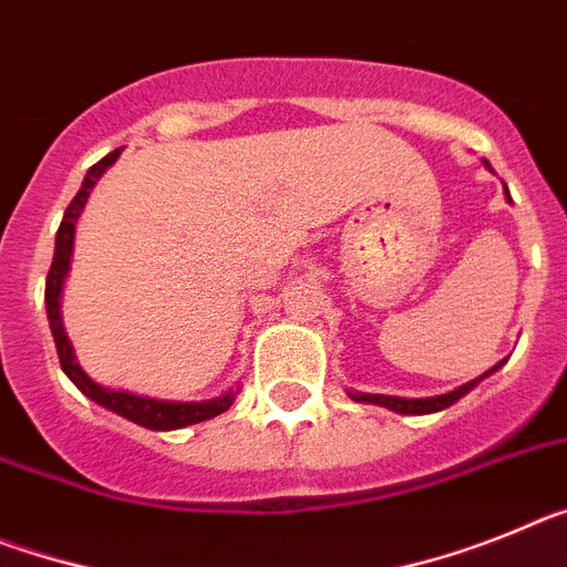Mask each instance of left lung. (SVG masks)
<instances>
[{"mask_svg": "<svg viewBox=\"0 0 567 567\" xmlns=\"http://www.w3.org/2000/svg\"><path fill=\"white\" fill-rule=\"evenodd\" d=\"M483 164L491 169V164L485 162V158H483ZM505 198H508V202H511L508 189H505ZM503 363H505V360H499L497 365H491L488 372L480 374V378H474V380H468V383L457 385L454 392L434 394V398H394V394H365V392H346V394H349V398H352L354 403L383 405V409H392V412H398V414H434V412H443V409H449V405H454L460 398H465V394H468L471 389H474V385L480 383V380H485V378H488V374L497 372V369Z\"/></svg>", "mask_w": 567, "mask_h": 567, "instance_id": "obj_1", "label": "left lung"}]
</instances>
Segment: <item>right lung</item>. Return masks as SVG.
<instances>
[{
	"instance_id": "1",
	"label": "right lung",
	"mask_w": 567,
	"mask_h": 567,
	"mask_svg": "<svg viewBox=\"0 0 567 567\" xmlns=\"http://www.w3.org/2000/svg\"><path fill=\"white\" fill-rule=\"evenodd\" d=\"M122 155V150H113L110 155H104L102 162L93 164L84 175L82 189L76 193V198L70 202V207L64 209V218L59 224L56 233V252H53V264H50L48 284H44V307H48V323L53 340H56L59 363H62V372L68 374L70 383L76 385L84 398H90L93 403H99L107 412L118 414V417L130 420L135 425H144V429H153V432H175V429H184V425L204 423L209 417H218L233 405L235 394L240 392V385L229 389V392L218 394V398L209 400H158L147 398V394H135L127 389H110V385L96 383L79 365L76 352H73V343H70L68 332H64L62 323V289L64 280L70 272V258H73V240H76V221L82 215L84 204H87L90 193L96 187V182L107 173L115 164V158Z\"/></svg>"
}]
</instances>
